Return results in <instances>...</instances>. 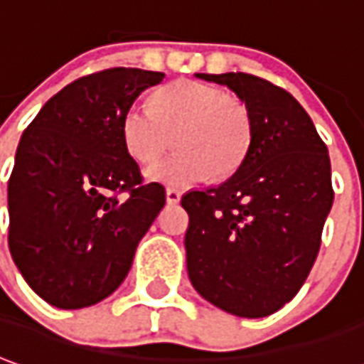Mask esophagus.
I'll list each match as a JSON object with an SVG mask.
<instances>
[{
	"instance_id": "esophagus-1",
	"label": "esophagus",
	"mask_w": 364,
	"mask_h": 364,
	"mask_svg": "<svg viewBox=\"0 0 364 364\" xmlns=\"http://www.w3.org/2000/svg\"><path fill=\"white\" fill-rule=\"evenodd\" d=\"M180 198H182V192H180V190H176V188H168L166 190L168 204H178V202H180Z\"/></svg>"
}]
</instances>
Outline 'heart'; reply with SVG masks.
<instances>
[{"label":"heart","instance_id":"heart-1","mask_svg":"<svg viewBox=\"0 0 364 364\" xmlns=\"http://www.w3.org/2000/svg\"><path fill=\"white\" fill-rule=\"evenodd\" d=\"M152 107L130 105L120 124L130 156L150 164L172 146L180 152L149 168V178L160 184L186 188L208 178L224 180L242 166L252 120L242 102L206 82L176 81L158 89Z\"/></svg>","mask_w":364,"mask_h":364}]
</instances>
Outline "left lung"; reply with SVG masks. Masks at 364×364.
I'll list each match as a JSON object with an SVG mask.
<instances>
[{
  "label": "left lung",
  "instance_id": "1",
  "mask_svg": "<svg viewBox=\"0 0 364 364\" xmlns=\"http://www.w3.org/2000/svg\"><path fill=\"white\" fill-rule=\"evenodd\" d=\"M245 102L252 140L228 182L182 198L190 215V282L237 317H265L301 289L333 206L331 160L313 120L289 92L247 73L206 75Z\"/></svg>",
  "mask_w": 364,
  "mask_h": 364
}]
</instances>
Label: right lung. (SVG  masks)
I'll return each mask as SVG.
<instances>
[{"mask_svg":"<svg viewBox=\"0 0 364 364\" xmlns=\"http://www.w3.org/2000/svg\"><path fill=\"white\" fill-rule=\"evenodd\" d=\"M162 79L127 67L81 77L45 102L19 140L7 244L29 287L59 309L109 297L166 204L120 132L127 109Z\"/></svg>","mask_w":364,"mask_h":364,"instance_id":"1","label":"right lung"}]
</instances>
